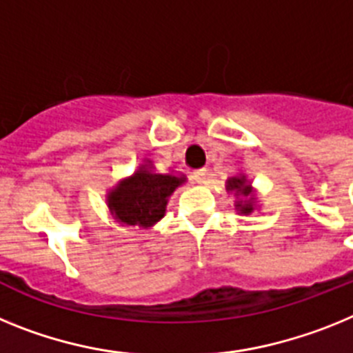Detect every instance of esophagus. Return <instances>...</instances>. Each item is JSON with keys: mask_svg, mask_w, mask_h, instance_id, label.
Masks as SVG:
<instances>
[{"mask_svg": "<svg viewBox=\"0 0 353 353\" xmlns=\"http://www.w3.org/2000/svg\"><path fill=\"white\" fill-rule=\"evenodd\" d=\"M208 177V168L206 167H201V168H195L194 170V179L197 183H204Z\"/></svg>", "mask_w": 353, "mask_h": 353, "instance_id": "obj_1", "label": "esophagus"}]
</instances>
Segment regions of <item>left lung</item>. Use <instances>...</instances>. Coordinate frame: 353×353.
<instances>
[{
	"instance_id": "1",
	"label": "left lung",
	"mask_w": 353,
	"mask_h": 353,
	"mask_svg": "<svg viewBox=\"0 0 353 353\" xmlns=\"http://www.w3.org/2000/svg\"><path fill=\"white\" fill-rule=\"evenodd\" d=\"M228 190H238L243 195L250 194V186H245V177H231L228 181ZM238 206H241V204H238ZM250 211H252V204L241 206V213H250Z\"/></svg>"
}]
</instances>
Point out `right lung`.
Here are the masks:
<instances>
[{"label": "right lung", "mask_w": 353, "mask_h": 353, "mask_svg": "<svg viewBox=\"0 0 353 353\" xmlns=\"http://www.w3.org/2000/svg\"><path fill=\"white\" fill-rule=\"evenodd\" d=\"M185 181V177L152 174L140 168L125 179L108 197L110 210L122 223L151 228L165 214L167 199Z\"/></svg>", "instance_id": "right-lung-1"}]
</instances>
